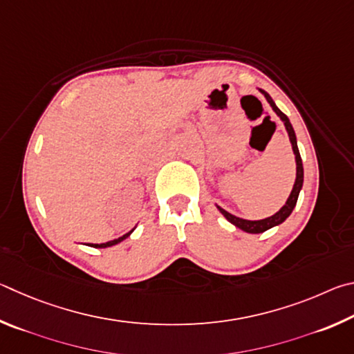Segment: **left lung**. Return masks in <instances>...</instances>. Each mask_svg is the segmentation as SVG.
<instances>
[{"mask_svg": "<svg viewBox=\"0 0 354 354\" xmlns=\"http://www.w3.org/2000/svg\"><path fill=\"white\" fill-rule=\"evenodd\" d=\"M259 91L263 93L264 97L268 99V102L270 104L272 110L275 111V113L280 116V120L283 121L284 127H286L288 130V135H289V140H290V145H292V151H294V155H295V165H297V177H295V183L292 187V191H290V194L288 197V201L284 205L280 208V212H277L274 216H270V218H266V219H261V221H247V219H241V218H236V216L230 214L228 212H225L224 208H221L219 205L218 207L219 212L224 214V218L230 222V224H233L234 227L241 228V230L245 232V233H263L266 230H269V228L275 227V225H280L283 224L284 221H286L289 218V214L292 213V209L295 208L297 205V199H299V194H300V189L303 187V163H301V157H300V152H299V146H297V136H295V132H294V127L292 124H290L289 118L283 113V111L277 107L274 99H272L269 96V93H266L264 90L259 88Z\"/></svg>", "mask_w": 354, "mask_h": 354, "instance_id": "8db88e82", "label": "left lung"}]
</instances>
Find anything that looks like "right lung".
<instances>
[{"label":"right lung","mask_w":354,"mask_h":354,"mask_svg":"<svg viewBox=\"0 0 354 354\" xmlns=\"http://www.w3.org/2000/svg\"><path fill=\"white\" fill-rule=\"evenodd\" d=\"M135 230V228H132V230H130L129 233H126V234H122V236H120L118 239H113V241H109V243H102V244H88L90 247H95V249H105V247H111V245H116V244H120L121 241H124L126 238H129L130 236V233H132Z\"/></svg>","instance_id":"add662e5"}]
</instances>
